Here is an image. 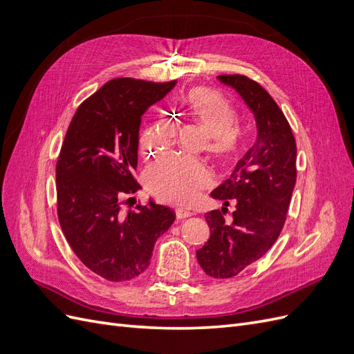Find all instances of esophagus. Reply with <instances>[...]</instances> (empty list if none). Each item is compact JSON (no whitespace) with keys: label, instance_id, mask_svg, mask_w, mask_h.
<instances>
[{"label":"esophagus","instance_id":"obj_1","mask_svg":"<svg viewBox=\"0 0 354 354\" xmlns=\"http://www.w3.org/2000/svg\"><path fill=\"white\" fill-rule=\"evenodd\" d=\"M192 216L190 211H186V209H176V217L178 220H183V218H187Z\"/></svg>","mask_w":354,"mask_h":354}]
</instances>
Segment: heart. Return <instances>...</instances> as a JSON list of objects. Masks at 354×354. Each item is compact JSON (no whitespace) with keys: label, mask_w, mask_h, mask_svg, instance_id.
<instances>
[{"label":"heart","mask_w":354,"mask_h":354,"mask_svg":"<svg viewBox=\"0 0 354 354\" xmlns=\"http://www.w3.org/2000/svg\"><path fill=\"white\" fill-rule=\"evenodd\" d=\"M187 109L211 136V151L226 153L233 146V125L236 112L233 106L216 91L207 88L192 90L186 99ZM174 125L165 118L146 128L140 137V152L151 156L171 145ZM211 183L209 171L198 160L169 155L156 160L146 169V185L152 194L164 202L187 205L194 202L199 190Z\"/></svg>","instance_id":"b5f03b06"}]
</instances>
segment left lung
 <instances>
[{
    "label": "left lung",
    "instance_id": "8db88e82",
    "mask_svg": "<svg viewBox=\"0 0 354 354\" xmlns=\"http://www.w3.org/2000/svg\"><path fill=\"white\" fill-rule=\"evenodd\" d=\"M217 78L241 95L257 127L252 147L211 192L223 208L205 214L209 239L196 251L203 272L227 279L261 259L279 238L295 187L297 145L283 112L260 84L245 75ZM229 203L235 205L230 221L223 218Z\"/></svg>",
    "mask_w": 354,
    "mask_h": 354
}]
</instances>
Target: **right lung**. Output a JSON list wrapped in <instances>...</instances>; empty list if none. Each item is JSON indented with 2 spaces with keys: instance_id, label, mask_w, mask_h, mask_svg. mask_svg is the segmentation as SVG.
I'll return each mask as SVG.
<instances>
[{
  "instance_id": "add662e5",
  "label": "right lung",
  "mask_w": 354,
  "mask_h": 354,
  "mask_svg": "<svg viewBox=\"0 0 354 354\" xmlns=\"http://www.w3.org/2000/svg\"><path fill=\"white\" fill-rule=\"evenodd\" d=\"M177 81L118 78L106 82L73 115L56 167L57 216L78 259L112 282L142 274L155 242L176 214L149 201L127 214L120 199L140 186L137 168L142 116Z\"/></svg>"
}]
</instances>
